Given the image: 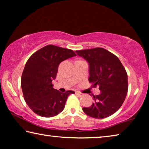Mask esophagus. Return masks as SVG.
I'll return each instance as SVG.
<instances>
[{"instance_id": "34e87169", "label": "esophagus", "mask_w": 149, "mask_h": 149, "mask_svg": "<svg viewBox=\"0 0 149 149\" xmlns=\"http://www.w3.org/2000/svg\"><path fill=\"white\" fill-rule=\"evenodd\" d=\"M75 93H76V94H77L78 96H79V97H82V96L84 95V94H83V93H80V92H79V91H77V92H75Z\"/></svg>"}]
</instances>
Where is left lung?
Listing matches in <instances>:
<instances>
[{"instance_id": "8db88e82", "label": "left lung", "mask_w": 149, "mask_h": 149, "mask_svg": "<svg viewBox=\"0 0 149 149\" xmlns=\"http://www.w3.org/2000/svg\"><path fill=\"white\" fill-rule=\"evenodd\" d=\"M76 54L89 64V81L99 86L100 93L93 96L95 101L83 110L90 117L102 119L119 109L127 95V75L120 60L102 48L77 50Z\"/></svg>"}]
</instances>
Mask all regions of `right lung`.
I'll return each mask as SVG.
<instances>
[{"instance_id":"obj_1","label":"right lung","mask_w":149,"mask_h":149,"mask_svg":"<svg viewBox=\"0 0 149 149\" xmlns=\"http://www.w3.org/2000/svg\"><path fill=\"white\" fill-rule=\"evenodd\" d=\"M75 56L72 50L49 45L30 56L22 73L21 86L26 102L35 114L50 118L64 110L68 96L75 92H60L52 81L60 62Z\"/></svg>"}]
</instances>
